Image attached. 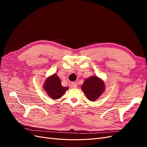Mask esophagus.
<instances>
[{
    "instance_id": "esophagus-1",
    "label": "esophagus",
    "mask_w": 147,
    "mask_h": 147,
    "mask_svg": "<svg viewBox=\"0 0 147 147\" xmlns=\"http://www.w3.org/2000/svg\"><path fill=\"white\" fill-rule=\"evenodd\" d=\"M69 86L70 88H76L77 86V83L75 82H72L69 83Z\"/></svg>"
}]
</instances>
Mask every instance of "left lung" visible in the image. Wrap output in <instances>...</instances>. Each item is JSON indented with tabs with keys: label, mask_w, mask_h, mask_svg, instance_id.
<instances>
[{
	"label": "left lung",
	"mask_w": 147,
	"mask_h": 147,
	"mask_svg": "<svg viewBox=\"0 0 147 147\" xmlns=\"http://www.w3.org/2000/svg\"><path fill=\"white\" fill-rule=\"evenodd\" d=\"M105 85L104 80L96 75L86 78L82 86V90L90 101H95L103 94Z\"/></svg>",
	"instance_id": "obj_1"
}]
</instances>
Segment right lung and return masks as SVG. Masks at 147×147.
<instances>
[{
    "label": "right lung",
    "instance_id": "1",
    "mask_svg": "<svg viewBox=\"0 0 147 147\" xmlns=\"http://www.w3.org/2000/svg\"><path fill=\"white\" fill-rule=\"evenodd\" d=\"M43 87L48 96L54 100L59 99L69 90L67 87L61 85L60 79L56 74L46 78Z\"/></svg>",
    "mask_w": 147,
    "mask_h": 147
}]
</instances>
